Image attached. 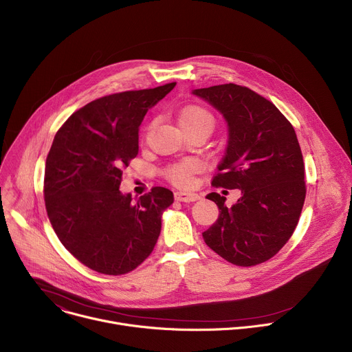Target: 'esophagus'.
<instances>
[{"instance_id": "esophagus-1", "label": "esophagus", "mask_w": 352, "mask_h": 352, "mask_svg": "<svg viewBox=\"0 0 352 352\" xmlns=\"http://www.w3.org/2000/svg\"><path fill=\"white\" fill-rule=\"evenodd\" d=\"M175 199L179 200V202H196V200L200 199V195L195 192H175Z\"/></svg>"}]
</instances>
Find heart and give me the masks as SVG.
Masks as SVG:
<instances>
[{
  "mask_svg": "<svg viewBox=\"0 0 352 352\" xmlns=\"http://www.w3.org/2000/svg\"><path fill=\"white\" fill-rule=\"evenodd\" d=\"M178 124L184 131H206L210 133L214 128V118L208 110L199 106H192L181 111ZM200 168L202 167L196 160L188 159L170 167L166 171V175L171 182L177 185H188L190 182L192 174L197 173Z\"/></svg>",
  "mask_w": 352,
  "mask_h": 352,
  "instance_id": "heart-1",
  "label": "heart"
}]
</instances>
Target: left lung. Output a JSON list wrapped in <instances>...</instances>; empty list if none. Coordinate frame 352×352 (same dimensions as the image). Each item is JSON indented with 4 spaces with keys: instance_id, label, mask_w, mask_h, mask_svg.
<instances>
[{
    "instance_id": "8db88e82",
    "label": "left lung",
    "mask_w": 352,
    "mask_h": 352,
    "mask_svg": "<svg viewBox=\"0 0 352 352\" xmlns=\"http://www.w3.org/2000/svg\"><path fill=\"white\" fill-rule=\"evenodd\" d=\"M226 120L228 140L214 186L239 189L231 208L226 197H206L219 206L217 221L204 232L216 254L236 266L273 258L292 235L305 202V168L296 133L269 100L234 83L195 89Z\"/></svg>"
}]
</instances>
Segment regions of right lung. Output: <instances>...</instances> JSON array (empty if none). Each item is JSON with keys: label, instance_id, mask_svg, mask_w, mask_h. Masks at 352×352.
<instances>
[{"label": "right lung", "instance_id": "obj_1", "mask_svg": "<svg viewBox=\"0 0 352 352\" xmlns=\"http://www.w3.org/2000/svg\"><path fill=\"white\" fill-rule=\"evenodd\" d=\"M174 86L100 97L74 113L53 140L44 171L47 214L61 243L94 272H132L157 242L173 192L156 186L133 202L120 185L122 167L138 155L146 113Z\"/></svg>", "mask_w": 352, "mask_h": 352}]
</instances>
